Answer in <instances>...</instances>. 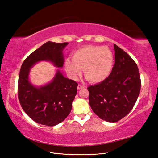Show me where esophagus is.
Returning <instances> with one entry per match:
<instances>
[{
    "mask_svg": "<svg viewBox=\"0 0 158 158\" xmlns=\"http://www.w3.org/2000/svg\"><path fill=\"white\" fill-rule=\"evenodd\" d=\"M85 87V85H81V84H79L78 86H77V89L79 90V89H83Z\"/></svg>",
    "mask_w": 158,
    "mask_h": 158,
    "instance_id": "34e87169",
    "label": "esophagus"
}]
</instances>
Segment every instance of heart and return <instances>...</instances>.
<instances>
[{"mask_svg":"<svg viewBox=\"0 0 158 158\" xmlns=\"http://www.w3.org/2000/svg\"><path fill=\"white\" fill-rule=\"evenodd\" d=\"M114 65V56L107 47L86 45L77 50L72 60L67 59L64 68L69 77L77 80L84 69L85 77L93 83L106 79Z\"/></svg>","mask_w":158,"mask_h":158,"instance_id":"obj_1","label":"heart"}]
</instances>
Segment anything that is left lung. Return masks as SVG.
<instances>
[{
    "label": "left lung",
    "mask_w": 158,
    "mask_h": 158,
    "mask_svg": "<svg viewBox=\"0 0 158 158\" xmlns=\"http://www.w3.org/2000/svg\"><path fill=\"white\" fill-rule=\"evenodd\" d=\"M115 64L108 77L89 86V105L100 119L116 122L133 109L141 89L139 71L130 56L114 44Z\"/></svg>",
    "instance_id": "1"
}]
</instances>
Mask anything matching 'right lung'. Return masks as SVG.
<instances>
[{
    "label": "right lung",
    "instance_id": "add662e5",
    "mask_svg": "<svg viewBox=\"0 0 158 158\" xmlns=\"http://www.w3.org/2000/svg\"><path fill=\"white\" fill-rule=\"evenodd\" d=\"M67 44L47 42L28 56L22 64L18 81L19 102L26 114L39 124L54 126L65 119L71 112L78 84L64 77L57 70L51 82L35 87L29 80V71L40 60H48L55 67H62L63 50Z\"/></svg>",
    "mask_w": 158,
    "mask_h": 158
}]
</instances>
